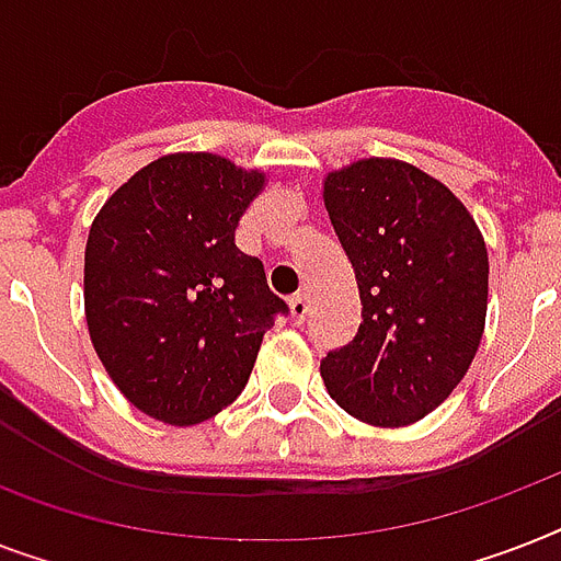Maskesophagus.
Instances as JSON below:
<instances>
[{
	"label": "esophagus",
	"mask_w": 561,
	"mask_h": 561,
	"mask_svg": "<svg viewBox=\"0 0 561 561\" xmlns=\"http://www.w3.org/2000/svg\"><path fill=\"white\" fill-rule=\"evenodd\" d=\"M290 317H294V323L302 325L308 317V297L306 294H297V297H290Z\"/></svg>",
	"instance_id": "obj_1"
}]
</instances>
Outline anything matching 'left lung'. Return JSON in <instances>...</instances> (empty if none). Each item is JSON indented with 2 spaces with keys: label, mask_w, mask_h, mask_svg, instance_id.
Returning a JSON list of instances; mask_svg holds the SVG:
<instances>
[{
  "label": "left lung",
  "mask_w": 561,
  "mask_h": 561,
  "mask_svg": "<svg viewBox=\"0 0 561 561\" xmlns=\"http://www.w3.org/2000/svg\"><path fill=\"white\" fill-rule=\"evenodd\" d=\"M323 201L364 306L355 341L320 360L325 390L360 422L410 425L451 396L480 346L483 236L439 180L399 160L334 171Z\"/></svg>",
  "instance_id": "obj_1"
}]
</instances>
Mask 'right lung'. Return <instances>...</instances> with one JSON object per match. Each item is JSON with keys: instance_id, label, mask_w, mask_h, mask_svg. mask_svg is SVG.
I'll list each match as a JSON object with an SVG mask.
<instances>
[{"instance_id": "obj_1", "label": "right lung", "mask_w": 561, "mask_h": 561, "mask_svg": "<svg viewBox=\"0 0 561 561\" xmlns=\"http://www.w3.org/2000/svg\"><path fill=\"white\" fill-rule=\"evenodd\" d=\"M264 174L215 153H169L136 171L92 220L83 306L92 346L127 401L197 425L241 396L285 299L236 227Z\"/></svg>"}]
</instances>
